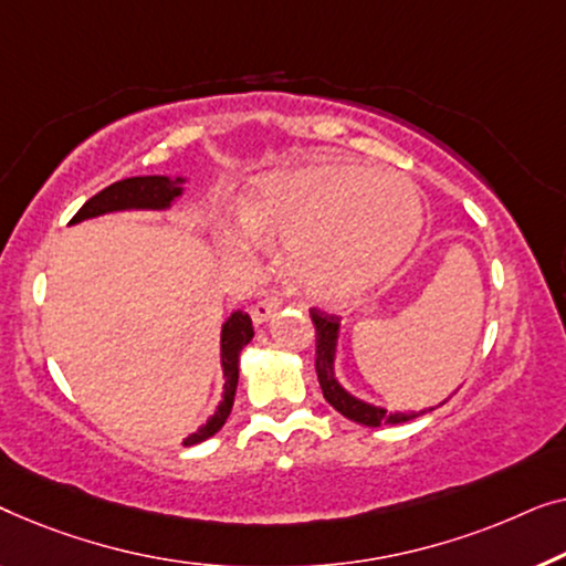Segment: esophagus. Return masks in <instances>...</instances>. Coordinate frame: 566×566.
<instances>
[{
  "mask_svg": "<svg viewBox=\"0 0 566 566\" xmlns=\"http://www.w3.org/2000/svg\"><path fill=\"white\" fill-rule=\"evenodd\" d=\"M276 313H280V302H276V300H261L259 305L251 307V321H253V325H256V328H261V325L272 321Z\"/></svg>",
  "mask_w": 566,
  "mask_h": 566,
  "instance_id": "esophagus-1",
  "label": "esophagus"
}]
</instances>
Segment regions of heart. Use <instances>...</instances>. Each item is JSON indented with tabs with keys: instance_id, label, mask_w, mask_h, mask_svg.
Instances as JSON below:
<instances>
[{
	"instance_id": "obj_1",
	"label": "heart",
	"mask_w": 566,
	"mask_h": 566,
	"mask_svg": "<svg viewBox=\"0 0 566 566\" xmlns=\"http://www.w3.org/2000/svg\"><path fill=\"white\" fill-rule=\"evenodd\" d=\"M243 230L220 249L253 264L261 243H284L282 266L317 302L354 300L408 259L423 230V200L408 177L352 161L292 166L261 177L241 202Z\"/></svg>"
}]
</instances>
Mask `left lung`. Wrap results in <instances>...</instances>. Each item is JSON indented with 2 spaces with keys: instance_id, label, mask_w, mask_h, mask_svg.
I'll return each mask as SVG.
<instances>
[{
  "instance_id": "1",
  "label": "left lung",
  "mask_w": 566,
  "mask_h": 566,
  "mask_svg": "<svg viewBox=\"0 0 566 566\" xmlns=\"http://www.w3.org/2000/svg\"><path fill=\"white\" fill-rule=\"evenodd\" d=\"M310 317L315 323V371H317V381H321L323 397L328 400L333 408H336L340 416L354 420L359 426H369V428H379V426H397V423H408V420L426 416L436 408H426V410H387L381 405L366 402L361 397H356L354 392L340 385L338 374H336V361H338V344H340V321L336 315H323L317 310H310ZM443 405V402H441Z\"/></svg>"
}]
</instances>
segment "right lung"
I'll list each match as a JSON object with an SVG mask.
<instances>
[{
	"instance_id": "add662e5",
	"label": "right lung",
	"mask_w": 566,
	"mask_h": 566,
	"mask_svg": "<svg viewBox=\"0 0 566 566\" xmlns=\"http://www.w3.org/2000/svg\"><path fill=\"white\" fill-rule=\"evenodd\" d=\"M187 177H161V174H154V177H130L123 181H115L107 189H102L99 195H94L90 202H84L82 210L74 214L71 226H78L84 220L102 218V214L109 212H127V210H150L161 212L169 210V207L185 195ZM253 338V325L251 317L235 310L230 317L222 323L220 328V366H222V395L218 408L205 423L197 428L195 433H189L181 446H195L202 443L220 431L226 426V420L233 410L235 400V387H238V366H241V352L251 344Z\"/></svg>"
}]
</instances>
